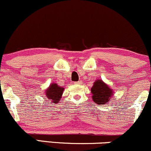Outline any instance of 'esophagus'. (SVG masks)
Returning <instances> with one entry per match:
<instances>
[{"mask_svg": "<svg viewBox=\"0 0 151 151\" xmlns=\"http://www.w3.org/2000/svg\"><path fill=\"white\" fill-rule=\"evenodd\" d=\"M75 84H82V82H81V81H78V82H75Z\"/></svg>", "mask_w": 151, "mask_h": 151, "instance_id": "obj_1", "label": "esophagus"}]
</instances>
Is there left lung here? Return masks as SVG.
Returning <instances> with one entry per match:
<instances>
[{"label": "left lung", "mask_w": 151, "mask_h": 151, "mask_svg": "<svg viewBox=\"0 0 151 151\" xmlns=\"http://www.w3.org/2000/svg\"><path fill=\"white\" fill-rule=\"evenodd\" d=\"M91 93L93 94L92 98L93 101L98 105L107 103L113 96L111 89L101 80H98L94 82L91 88Z\"/></svg>", "instance_id": "obj_1"}]
</instances>
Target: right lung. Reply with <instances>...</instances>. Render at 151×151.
I'll use <instances>...</instances> for the list:
<instances>
[{
  "label": "right lung",
  "instance_id": "add662e5",
  "mask_svg": "<svg viewBox=\"0 0 151 151\" xmlns=\"http://www.w3.org/2000/svg\"><path fill=\"white\" fill-rule=\"evenodd\" d=\"M63 90V88L58 86L57 84H51L49 88H47L45 91V95L47 99L50 100L51 102L57 104L61 100Z\"/></svg>",
  "mask_w": 151,
  "mask_h": 151
}]
</instances>
